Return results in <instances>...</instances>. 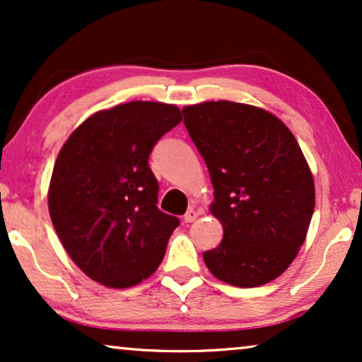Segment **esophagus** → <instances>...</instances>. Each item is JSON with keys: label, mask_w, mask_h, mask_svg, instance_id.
<instances>
[{"label": "esophagus", "mask_w": 362, "mask_h": 362, "mask_svg": "<svg viewBox=\"0 0 362 362\" xmlns=\"http://www.w3.org/2000/svg\"><path fill=\"white\" fill-rule=\"evenodd\" d=\"M197 216H199V211L194 209V207H191V209H187V212L185 214V222H194L197 219Z\"/></svg>", "instance_id": "obj_1"}]
</instances>
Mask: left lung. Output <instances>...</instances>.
<instances>
[{"label":"left lung","mask_w":362,"mask_h":362,"mask_svg":"<svg viewBox=\"0 0 362 362\" xmlns=\"http://www.w3.org/2000/svg\"><path fill=\"white\" fill-rule=\"evenodd\" d=\"M185 127L209 170L221 244L202 257L226 284L252 288L284 274L315 211L313 176L284 122L237 102L182 108Z\"/></svg>","instance_id":"left-lung-1"}]
</instances>
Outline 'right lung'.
I'll use <instances>...</instances> for the list:
<instances>
[{
    "mask_svg": "<svg viewBox=\"0 0 362 362\" xmlns=\"http://www.w3.org/2000/svg\"><path fill=\"white\" fill-rule=\"evenodd\" d=\"M181 120L176 105L128 102L88 117L59 153L49 214L64 249L98 284L127 288L161 264L180 219L158 209L148 158Z\"/></svg>",
    "mask_w": 362,
    "mask_h": 362,
    "instance_id": "add662e5",
    "label": "right lung"
}]
</instances>
